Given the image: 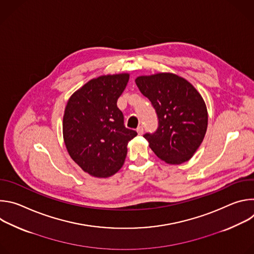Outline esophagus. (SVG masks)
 Wrapping results in <instances>:
<instances>
[{
	"label": "esophagus",
	"mask_w": 254,
	"mask_h": 254,
	"mask_svg": "<svg viewBox=\"0 0 254 254\" xmlns=\"http://www.w3.org/2000/svg\"><path fill=\"white\" fill-rule=\"evenodd\" d=\"M136 131H137V133L139 134V135H141L142 133H143V127L140 126V127H138L137 128H136Z\"/></svg>",
	"instance_id": "34e87169"
}]
</instances>
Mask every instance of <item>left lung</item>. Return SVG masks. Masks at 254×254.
<instances>
[{"label": "left lung", "mask_w": 254, "mask_h": 254, "mask_svg": "<svg viewBox=\"0 0 254 254\" xmlns=\"http://www.w3.org/2000/svg\"><path fill=\"white\" fill-rule=\"evenodd\" d=\"M135 84L149 98L158 117V128L143 137L163 161L179 165L192 158L205 136L206 104L196 88L173 73L139 76Z\"/></svg>", "instance_id": "8db88e82"}]
</instances>
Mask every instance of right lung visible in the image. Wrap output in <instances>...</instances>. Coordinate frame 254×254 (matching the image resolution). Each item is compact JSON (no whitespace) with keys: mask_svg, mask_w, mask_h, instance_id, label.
Returning <instances> with one entry per match:
<instances>
[{"mask_svg":"<svg viewBox=\"0 0 254 254\" xmlns=\"http://www.w3.org/2000/svg\"><path fill=\"white\" fill-rule=\"evenodd\" d=\"M129 75L99 76L69 98L63 117L66 149L84 172L97 178L115 175L124 165L127 142L137 133L127 128L117 105Z\"/></svg>","mask_w":254,"mask_h":254,"instance_id":"right-lung-1","label":"right lung"}]
</instances>
